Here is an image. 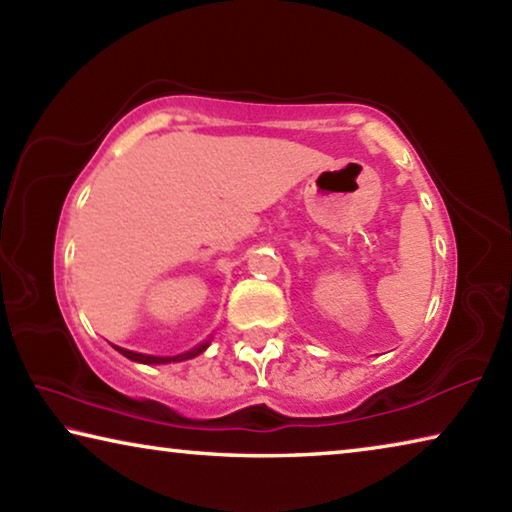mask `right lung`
<instances>
[{
  "label": "right lung",
  "instance_id": "right-lung-1",
  "mask_svg": "<svg viewBox=\"0 0 512 512\" xmlns=\"http://www.w3.org/2000/svg\"><path fill=\"white\" fill-rule=\"evenodd\" d=\"M207 345H210V343H201V345H198V348L189 350V352H185V354H178V357H151V354H137V352H131V350L117 348V345H115V350L124 354V357L131 359V361H140V363H171V361L194 359V357H198V354H201V352L207 348Z\"/></svg>",
  "mask_w": 512,
  "mask_h": 512
}]
</instances>
